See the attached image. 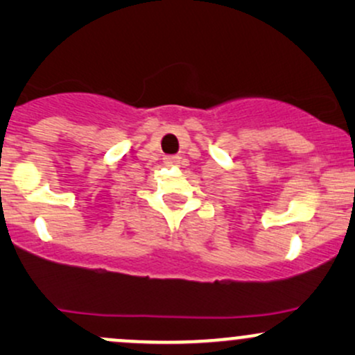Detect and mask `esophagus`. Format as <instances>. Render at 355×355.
<instances>
[{"instance_id": "1", "label": "esophagus", "mask_w": 355, "mask_h": 355, "mask_svg": "<svg viewBox=\"0 0 355 355\" xmlns=\"http://www.w3.org/2000/svg\"><path fill=\"white\" fill-rule=\"evenodd\" d=\"M164 160H165L168 165H178V164H182V157H178V155H170V157H165Z\"/></svg>"}]
</instances>
